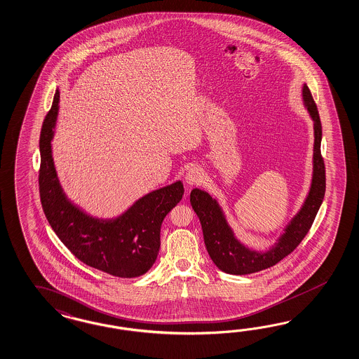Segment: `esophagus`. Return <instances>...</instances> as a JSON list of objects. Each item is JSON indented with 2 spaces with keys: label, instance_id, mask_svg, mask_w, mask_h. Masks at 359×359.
<instances>
[{
  "label": "esophagus",
  "instance_id": "esophagus-1",
  "mask_svg": "<svg viewBox=\"0 0 359 359\" xmlns=\"http://www.w3.org/2000/svg\"><path fill=\"white\" fill-rule=\"evenodd\" d=\"M204 179V172L198 167H192L185 174V183L188 185H196L201 183Z\"/></svg>",
  "mask_w": 359,
  "mask_h": 359
}]
</instances>
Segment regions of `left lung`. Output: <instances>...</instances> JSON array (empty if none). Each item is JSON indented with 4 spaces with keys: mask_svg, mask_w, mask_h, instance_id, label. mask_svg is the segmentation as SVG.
I'll return each mask as SVG.
<instances>
[{
    "mask_svg": "<svg viewBox=\"0 0 359 359\" xmlns=\"http://www.w3.org/2000/svg\"><path fill=\"white\" fill-rule=\"evenodd\" d=\"M303 103L313 121V168L310 191L302 205L301 210L291 218L274 245L268 251H256L244 245L233 233L227 223L222 208L210 194L198 188L191 192V205L200 218L205 245L210 259L218 269L229 274H251L271 268L283 257L290 255L310 231L311 226L325 194V165L320 151L321 123L318 107L311 95L310 88L304 83L302 88Z\"/></svg>",
    "mask_w": 359,
    "mask_h": 359,
    "instance_id": "8db88e82",
    "label": "left lung"
}]
</instances>
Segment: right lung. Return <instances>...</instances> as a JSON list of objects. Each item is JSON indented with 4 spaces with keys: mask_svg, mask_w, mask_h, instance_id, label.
<instances>
[{
    "mask_svg": "<svg viewBox=\"0 0 359 359\" xmlns=\"http://www.w3.org/2000/svg\"><path fill=\"white\" fill-rule=\"evenodd\" d=\"M56 90L40 133V201L52 230L78 260L120 278L149 271L159 252L161 226L184 194L180 180L138 198L116 218H97L73 204L58 182L52 138L58 114Z\"/></svg>",
    "mask_w": 359,
    "mask_h": 359,
    "instance_id": "right-lung-1",
    "label": "right lung"
}]
</instances>
